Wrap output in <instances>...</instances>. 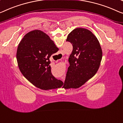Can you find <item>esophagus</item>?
Returning <instances> with one entry per match:
<instances>
[{
	"label": "esophagus",
	"mask_w": 123,
	"mask_h": 123,
	"mask_svg": "<svg viewBox=\"0 0 123 123\" xmlns=\"http://www.w3.org/2000/svg\"><path fill=\"white\" fill-rule=\"evenodd\" d=\"M62 80H65V78H63V77H62Z\"/></svg>",
	"instance_id": "obj_1"
}]
</instances>
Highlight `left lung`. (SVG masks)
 Returning a JSON list of instances; mask_svg holds the SVG:
<instances>
[{"instance_id":"8db88e82","label":"left lung","mask_w":123,"mask_h":123,"mask_svg":"<svg viewBox=\"0 0 123 123\" xmlns=\"http://www.w3.org/2000/svg\"><path fill=\"white\" fill-rule=\"evenodd\" d=\"M66 41L72 44L73 50L63 88L76 89L96 74L102 59V50L96 36L85 28L72 30Z\"/></svg>"}]
</instances>
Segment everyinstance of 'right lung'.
Masks as SVG:
<instances>
[{
	"label": "right lung",
	"instance_id": "1",
	"mask_svg": "<svg viewBox=\"0 0 123 123\" xmlns=\"http://www.w3.org/2000/svg\"><path fill=\"white\" fill-rule=\"evenodd\" d=\"M58 50L54 42L41 30L27 33L19 43L16 52L21 73L38 88L50 90L61 88L63 82L53 76L49 59Z\"/></svg>",
	"mask_w": 123,
	"mask_h": 123
}]
</instances>
